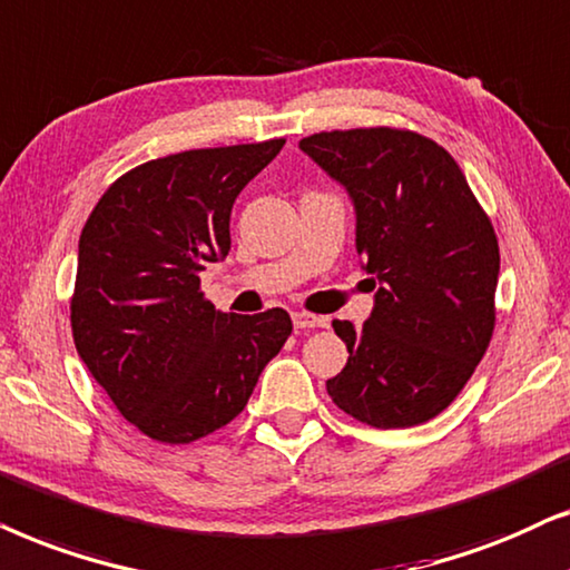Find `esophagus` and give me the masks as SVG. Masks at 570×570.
Segmentation results:
<instances>
[{"instance_id": "34e87169", "label": "esophagus", "mask_w": 570, "mask_h": 570, "mask_svg": "<svg viewBox=\"0 0 570 570\" xmlns=\"http://www.w3.org/2000/svg\"><path fill=\"white\" fill-rule=\"evenodd\" d=\"M292 321H294V328H299V331L325 328V317L313 315V313H294Z\"/></svg>"}]
</instances>
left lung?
I'll return each mask as SVG.
<instances>
[{
    "label": "left lung",
    "instance_id": "1",
    "mask_svg": "<svg viewBox=\"0 0 570 570\" xmlns=\"http://www.w3.org/2000/svg\"><path fill=\"white\" fill-rule=\"evenodd\" d=\"M299 148L346 187L375 307L333 321L346 367L325 383L348 416L414 428L459 396L495 331L498 237L453 156L396 127L317 132Z\"/></svg>",
    "mask_w": 570,
    "mask_h": 570
}]
</instances>
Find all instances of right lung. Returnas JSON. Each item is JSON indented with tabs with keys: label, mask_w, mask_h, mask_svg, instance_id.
<instances>
[{
	"label": "right lung",
	"mask_w": 570,
	"mask_h": 570,
	"mask_svg": "<svg viewBox=\"0 0 570 570\" xmlns=\"http://www.w3.org/2000/svg\"><path fill=\"white\" fill-rule=\"evenodd\" d=\"M284 142L197 148L135 166L82 226L75 348L150 440L193 443L229 424L292 336L286 309L222 313L200 292L206 263L232 249L234 200Z\"/></svg>",
	"instance_id": "obj_1"
}]
</instances>
